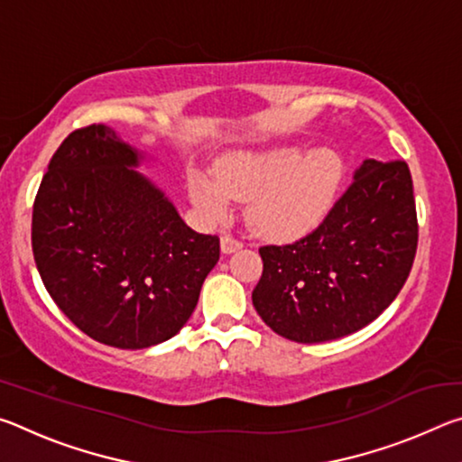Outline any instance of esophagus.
<instances>
[{
	"label": "esophagus",
	"mask_w": 462,
	"mask_h": 462,
	"mask_svg": "<svg viewBox=\"0 0 462 462\" xmlns=\"http://www.w3.org/2000/svg\"><path fill=\"white\" fill-rule=\"evenodd\" d=\"M220 248H222L224 254H232V253H236V250L242 248V242L236 240V238H232L230 234H224V236L220 238Z\"/></svg>",
	"instance_id": "1"
}]
</instances>
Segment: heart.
<instances>
[{"mask_svg": "<svg viewBox=\"0 0 462 462\" xmlns=\"http://www.w3.org/2000/svg\"><path fill=\"white\" fill-rule=\"evenodd\" d=\"M346 165L334 148H281L234 152L217 161L216 175L193 169L187 189L198 212L222 220L234 199H248L246 222L259 236L291 240L326 220L338 199Z\"/></svg>", "mask_w": 462, "mask_h": 462, "instance_id": "1", "label": "heart"}]
</instances>
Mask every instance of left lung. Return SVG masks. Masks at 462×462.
Listing matches in <instances>:
<instances>
[{
	"mask_svg": "<svg viewBox=\"0 0 462 462\" xmlns=\"http://www.w3.org/2000/svg\"><path fill=\"white\" fill-rule=\"evenodd\" d=\"M416 246L408 165L366 159L314 232L259 248L263 275L253 306L287 340L342 338L389 308L410 275Z\"/></svg>",
	"mask_w": 462,
	"mask_h": 462,
	"instance_id": "obj_1",
	"label": "left lung"
}]
</instances>
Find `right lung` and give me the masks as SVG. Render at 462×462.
Masks as SVG:
<instances>
[{"mask_svg":"<svg viewBox=\"0 0 462 462\" xmlns=\"http://www.w3.org/2000/svg\"><path fill=\"white\" fill-rule=\"evenodd\" d=\"M151 161L93 124L62 140L34 199L32 250L46 291L81 332L116 348L173 338L220 259V238L191 230L140 173Z\"/></svg>","mask_w":462,"mask_h":462,"instance_id":"obj_1","label":"right lung"}]
</instances>
